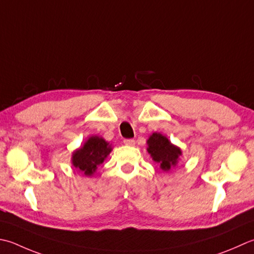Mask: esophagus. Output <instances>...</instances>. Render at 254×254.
Segmentation results:
<instances>
[{
  "instance_id": "esophagus-1",
  "label": "esophagus",
  "mask_w": 254,
  "mask_h": 254,
  "mask_svg": "<svg viewBox=\"0 0 254 254\" xmlns=\"http://www.w3.org/2000/svg\"><path fill=\"white\" fill-rule=\"evenodd\" d=\"M123 143L126 144V145H127V146H133L134 144H135V141L132 140V138H126V140L123 141Z\"/></svg>"
}]
</instances>
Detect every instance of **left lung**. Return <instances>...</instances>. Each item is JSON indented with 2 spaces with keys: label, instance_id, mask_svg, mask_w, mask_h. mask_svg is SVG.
<instances>
[{
  "label": "left lung",
  "instance_id": "left-lung-1",
  "mask_svg": "<svg viewBox=\"0 0 254 254\" xmlns=\"http://www.w3.org/2000/svg\"><path fill=\"white\" fill-rule=\"evenodd\" d=\"M147 152L152 160L160 165L164 172H170L173 167H176L180 157L182 156L181 147L168 140V137L162 133L154 132L146 141Z\"/></svg>",
  "mask_w": 254,
  "mask_h": 254
}]
</instances>
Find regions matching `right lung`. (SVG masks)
<instances>
[{
  "mask_svg": "<svg viewBox=\"0 0 254 254\" xmlns=\"http://www.w3.org/2000/svg\"><path fill=\"white\" fill-rule=\"evenodd\" d=\"M111 151V144L103 137L91 135L84 141L80 147L72 152L71 164L82 175L91 177Z\"/></svg>",
  "mask_w": 254,
  "mask_h": 254,
  "instance_id": "1",
  "label": "right lung"
}]
</instances>
